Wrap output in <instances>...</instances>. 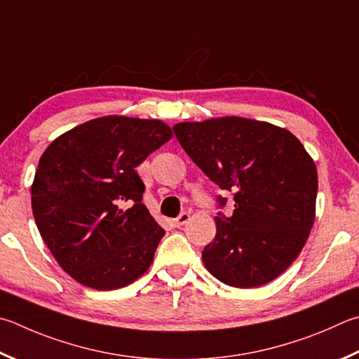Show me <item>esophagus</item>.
<instances>
[{
    "label": "esophagus",
    "mask_w": 359,
    "mask_h": 359,
    "mask_svg": "<svg viewBox=\"0 0 359 359\" xmlns=\"http://www.w3.org/2000/svg\"><path fill=\"white\" fill-rule=\"evenodd\" d=\"M188 219H190V213L182 212L177 218H174V219L171 221V223H172L174 227H180V226H184L185 223H188Z\"/></svg>",
    "instance_id": "34e87169"
}]
</instances>
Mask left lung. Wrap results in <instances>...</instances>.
I'll return each instance as SVG.
<instances>
[{"instance_id":"obj_1","label":"left lung","mask_w":359,"mask_h":359,"mask_svg":"<svg viewBox=\"0 0 359 359\" xmlns=\"http://www.w3.org/2000/svg\"><path fill=\"white\" fill-rule=\"evenodd\" d=\"M174 133L201 171L233 193L232 215L215 217L217 236L202 251L207 270L238 289L273 281L297 259L314 224V160L289 130L245 117L180 122Z\"/></svg>"}]
</instances>
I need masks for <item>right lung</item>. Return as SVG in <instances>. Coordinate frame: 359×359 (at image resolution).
<instances>
[{"label": "right lung", "mask_w": 359, "mask_h": 359, "mask_svg": "<svg viewBox=\"0 0 359 359\" xmlns=\"http://www.w3.org/2000/svg\"><path fill=\"white\" fill-rule=\"evenodd\" d=\"M171 136L157 119L107 116L45 149L31 187L32 215L45 245L75 281L113 290L149 270L165 229L142 204L136 166Z\"/></svg>", "instance_id": "obj_1"}]
</instances>
